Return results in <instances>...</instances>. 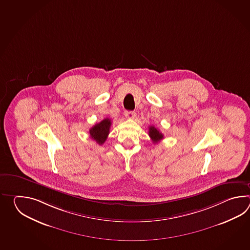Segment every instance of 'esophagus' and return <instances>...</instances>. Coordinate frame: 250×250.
<instances>
[{
    "label": "esophagus",
    "instance_id": "34e87169",
    "mask_svg": "<svg viewBox=\"0 0 250 250\" xmlns=\"http://www.w3.org/2000/svg\"><path fill=\"white\" fill-rule=\"evenodd\" d=\"M124 115L127 119H133V118L136 116V112H133V111H126V112H124Z\"/></svg>",
    "mask_w": 250,
    "mask_h": 250
}]
</instances>
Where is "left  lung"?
Segmentation results:
<instances>
[{"label": "left lung", "mask_w": 250, "mask_h": 250, "mask_svg": "<svg viewBox=\"0 0 250 250\" xmlns=\"http://www.w3.org/2000/svg\"><path fill=\"white\" fill-rule=\"evenodd\" d=\"M149 137L152 139V141L154 143H157L161 141L164 138V135L160 132L159 130L154 127V126H150L149 127Z\"/></svg>", "instance_id": "8db88e82"}]
</instances>
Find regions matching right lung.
Returning a JSON list of instances; mask_svg holds the SVG:
<instances>
[{
	"label": "right lung",
	"mask_w": 250,
	"mask_h": 250,
	"mask_svg": "<svg viewBox=\"0 0 250 250\" xmlns=\"http://www.w3.org/2000/svg\"><path fill=\"white\" fill-rule=\"evenodd\" d=\"M111 125H112V123H111L110 119H108V118L104 119L101 123H97L89 129L91 138H93L94 140H96V143L103 145L105 142L107 137L110 133Z\"/></svg>",
	"instance_id": "obj_1"
}]
</instances>
